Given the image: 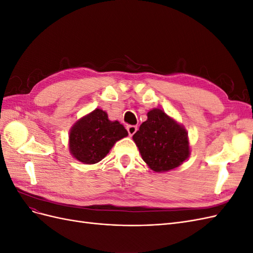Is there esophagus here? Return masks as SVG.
Segmentation results:
<instances>
[{
    "label": "esophagus",
    "instance_id": "obj_1",
    "mask_svg": "<svg viewBox=\"0 0 253 253\" xmlns=\"http://www.w3.org/2000/svg\"><path fill=\"white\" fill-rule=\"evenodd\" d=\"M126 129H127V132H128V135L129 136H133L136 133V131H137V126H127Z\"/></svg>",
    "mask_w": 253,
    "mask_h": 253
}]
</instances>
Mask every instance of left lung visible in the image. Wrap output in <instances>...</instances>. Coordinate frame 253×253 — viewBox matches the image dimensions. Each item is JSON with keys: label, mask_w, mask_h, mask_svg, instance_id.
Here are the masks:
<instances>
[{"label": "left lung", "mask_w": 253, "mask_h": 253, "mask_svg": "<svg viewBox=\"0 0 253 253\" xmlns=\"http://www.w3.org/2000/svg\"><path fill=\"white\" fill-rule=\"evenodd\" d=\"M147 116L148 119L133 135L143 162L157 173L182 165L191 154L185 126L160 109H152Z\"/></svg>", "instance_id": "obj_1"}]
</instances>
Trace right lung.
Instances as JSON below:
<instances>
[{
	"mask_svg": "<svg viewBox=\"0 0 253 253\" xmlns=\"http://www.w3.org/2000/svg\"><path fill=\"white\" fill-rule=\"evenodd\" d=\"M127 135L119 121H111L106 112L96 109L73 125L68 134V149L78 162L94 165L101 162L114 144Z\"/></svg>",
	"mask_w": 253,
	"mask_h": 253,
	"instance_id": "obj_1",
	"label": "right lung"
}]
</instances>
